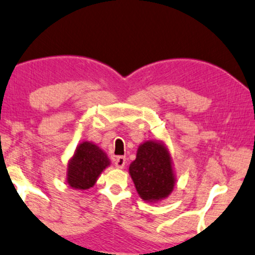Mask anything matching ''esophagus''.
<instances>
[{"instance_id": "34e87169", "label": "esophagus", "mask_w": 255, "mask_h": 255, "mask_svg": "<svg viewBox=\"0 0 255 255\" xmlns=\"http://www.w3.org/2000/svg\"><path fill=\"white\" fill-rule=\"evenodd\" d=\"M114 164H115L116 168L122 169L125 166V158L121 157V155H120V157H116L114 159Z\"/></svg>"}]
</instances>
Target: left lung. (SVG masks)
Here are the masks:
<instances>
[{
    "mask_svg": "<svg viewBox=\"0 0 255 255\" xmlns=\"http://www.w3.org/2000/svg\"><path fill=\"white\" fill-rule=\"evenodd\" d=\"M128 172L137 194L145 202L157 203L168 197L176 184L170 154L161 142L142 143Z\"/></svg>",
    "mask_w": 255,
    "mask_h": 255,
    "instance_id": "obj_1",
    "label": "left lung"
}]
</instances>
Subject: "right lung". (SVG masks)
<instances>
[{"mask_svg": "<svg viewBox=\"0 0 255 255\" xmlns=\"http://www.w3.org/2000/svg\"><path fill=\"white\" fill-rule=\"evenodd\" d=\"M110 163L106 153L96 144L83 142L77 146L68 163L67 182L75 189L91 188Z\"/></svg>", "mask_w": 255, "mask_h": 255, "instance_id": "add662e5", "label": "right lung"}]
</instances>
